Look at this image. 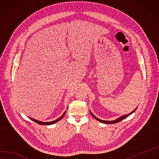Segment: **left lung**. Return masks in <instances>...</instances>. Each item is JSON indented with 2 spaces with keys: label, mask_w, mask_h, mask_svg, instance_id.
I'll return each instance as SVG.
<instances>
[{
  "label": "left lung",
  "mask_w": 159,
  "mask_h": 159,
  "mask_svg": "<svg viewBox=\"0 0 159 159\" xmlns=\"http://www.w3.org/2000/svg\"><path fill=\"white\" fill-rule=\"evenodd\" d=\"M136 108L134 110V111H133L132 112H131L130 113H129V115H131V114H132L134 111H136ZM91 115H92V116L95 119H96L97 120H98V121H99V122H102V123H104V124H115V123H117V122H120V121H121L122 120H123L124 119H125V117H127L129 115H124V116H122V117H119V119H117V120H113V121H107V120H100V119H98V118H96L94 115L91 112Z\"/></svg>",
  "instance_id": "obj_1"
}]
</instances>
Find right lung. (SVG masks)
<instances>
[{"instance_id": "obj_1", "label": "right lung", "mask_w": 159, "mask_h": 159, "mask_svg": "<svg viewBox=\"0 0 159 159\" xmlns=\"http://www.w3.org/2000/svg\"><path fill=\"white\" fill-rule=\"evenodd\" d=\"M66 111H65L64 112V113L61 115V116L59 119H57V120H55L52 121V122H40V121H39V120H35V119H32V118H30V119H31V120H32L33 121L35 122H36V123H37L38 124H40V125H51V124H54V123H56V122H58L59 120H60L63 117V116L65 115V114L66 113Z\"/></svg>"}]
</instances>
